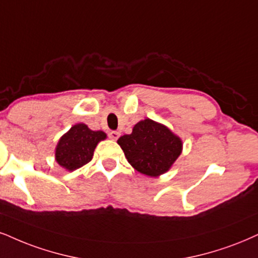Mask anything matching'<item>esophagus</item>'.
Instances as JSON below:
<instances>
[{"mask_svg":"<svg viewBox=\"0 0 258 258\" xmlns=\"http://www.w3.org/2000/svg\"><path fill=\"white\" fill-rule=\"evenodd\" d=\"M119 133L118 132H110L109 133V138L111 139V140H113V141H116L117 139L119 138Z\"/></svg>","mask_w":258,"mask_h":258,"instance_id":"obj_1","label":"esophagus"}]
</instances>
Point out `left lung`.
<instances>
[{
    "label": "left lung",
    "instance_id": "8db88e82",
    "mask_svg": "<svg viewBox=\"0 0 258 258\" xmlns=\"http://www.w3.org/2000/svg\"><path fill=\"white\" fill-rule=\"evenodd\" d=\"M128 163L149 177L166 173L182 154L183 141L164 124L146 118L136 123L132 134L117 140Z\"/></svg>",
    "mask_w": 258,
    "mask_h": 258
}]
</instances>
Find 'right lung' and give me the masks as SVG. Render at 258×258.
<instances>
[{
    "instance_id": "add662e5",
    "label": "right lung",
    "mask_w": 258,
    "mask_h": 258,
    "mask_svg": "<svg viewBox=\"0 0 258 258\" xmlns=\"http://www.w3.org/2000/svg\"><path fill=\"white\" fill-rule=\"evenodd\" d=\"M105 139L106 134L101 130L94 132L84 123L75 124L57 142L55 160L69 172L78 170L90 163L97 145Z\"/></svg>"
}]
</instances>
